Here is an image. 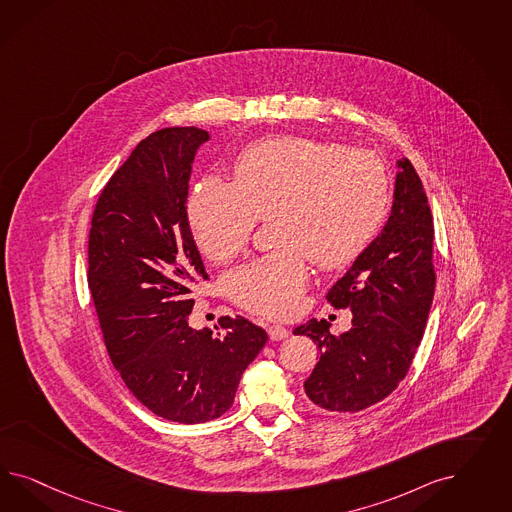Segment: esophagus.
<instances>
[{
  "instance_id": "obj_1",
  "label": "esophagus",
  "mask_w": 512,
  "mask_h": 512,
  "mask_svg": "<svg viewBox=\"0 0 512 512\" xmlns=\"http://www.w3.org/2000/svg\"><path fill=\"white\" fill-rule=\"evenodd\" d=\"M268 336H270L272 341L285 340L289 336V330L281 325L268 326Z\"/></svg>"
}]
</instances>
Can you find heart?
<instances>
[{
	"instance_id": "obj_1",
	"label": "heart",
	"mask_w": 512,
	"mask_h": 512,
	"mask_svg": "<svg viewBox=\"0 0 512 512\" xmlns=\"http://www.w3.org/2000/svg\"><path fill=\"white\" fill-rule=\"evenodd\" d=\"M390 180L377 155L340 142L281 137L238 157L234 182L204 176L187 202L202 255L229 263L248 246L257 219H270L276 251L234 270L236 304L270 319L295 313L308 285L306 257L340 268L366 249L387 216Z\"/></svg>"
}]
</instances>
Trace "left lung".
<instances>
[{
	"label": "left lung",
	"mask_w": 512,
	"mask_h": 512,
	"mask_svg": "<svg viewBox=\"0 0 512 512\" xmlns=\"http://www.w3.org/2000/svg\"><path fill=\"white\" fill-rule=\"evenodd\" d=\"M396 169L387 223L326 295L353 311V326L338 336L325 319L295 328L319 345L304 390L325 411L355 413L387 398L413 362L434 302L432 212L411 161L398 159Z\"/></svg>",
	"instance_id": "left-lung-1"
}]
</instances>
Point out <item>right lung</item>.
Returning a JSON list of instances; mask_svg holds the SVG:
<instances>
[{
	"instance_id": "right-lung-1",
	"label": "right lung",
	"mask_w": 512,
	"mask_h": 512,
	"mask_svg": "<svg viewBox=\"0 0 512 512\" xmlns=\"http://www.w3.org/2000/svg\"><path fill=\"white\" fill-rule=\"evenodd\" d=\"M208 140L197 127L140 140L101 191L88 242V285L114 368L142 405L180 424L221 417L268 340L244 317H223L225 336L189 326L191 285L208 274L187 193Z\"/></svg>"
}]
</instances>
